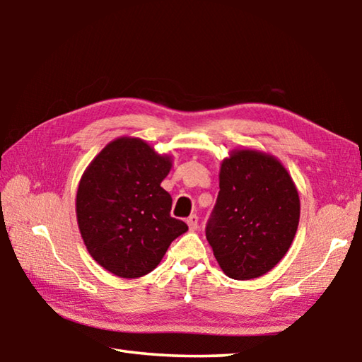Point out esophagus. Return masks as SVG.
<instances>
[{"label":"esophagus","instance_id":"1","mask_svg":"<svg viewBox=\"0 0 362 362\" xmlns=\"http://www.w3.org/2000/svg\"><path fill=\"white\" fill-rule=\"evenodd\" d=\"M187 223H188V226H189V230H196L198 228V216H189L188 218H187Z\"/></svg>","mask_w":362,"mask_h":362}]
</instances>
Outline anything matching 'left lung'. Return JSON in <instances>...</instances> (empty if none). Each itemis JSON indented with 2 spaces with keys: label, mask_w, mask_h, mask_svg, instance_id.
I'll list each match as a JSON object with an SVG mask.
<instances>
[{
  "label": "left lung",
  "mask_w": 362,
  "mask_h": 362,
  "mask_svg": "<svg viewBox=\"0 0 362 362\" xmlns=\"http://www.w3.org/2000/svg\"><path fill=\"white\" fill-rule=\"evenodd\" d=\"M218 180L207 241L226 276L259 278L278 265L297 233L296 183L276 158L257 150L231 151Z\"/></svg>",
  "instance_id": "obj_1"
}]
</instances>
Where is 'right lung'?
<instances>
[{"instance_id":"obj_1","label":"right lung","mask_w":362,"mask_h":362,"mask_svg":"<svg viewBox=\"0 0 362 362\" xmlns=\"http://www.w3.org/2000/svg\"><path fill=\"white\" fill-rule=\"evenodd\" d=\"M173 168L144 140L110 142L79 180L76 218L93 259L107 272L132 279L158 267L175 238L188 230L170 217L173 198L161 187Z\"/></svg>"}]
</instances>
